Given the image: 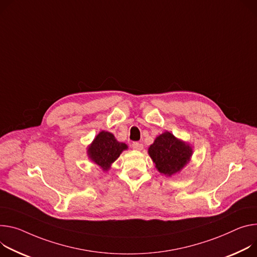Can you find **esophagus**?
I'll list each match as a JSON object with an SVG mask.
<instances>
[{"instance_id": "esophagus-1", "label": "esophagus", "mask_w": 257, "mask_h": 257, "mask_svg": "<svg viewBox=\"0 0 257 257\" xmlns=\"http://www.w3.org/2000/svg\"><path fill=\"white\" fill-rule=\"evenodd\" d=\"M131 147H132V149H134V150H137V151H142V150L144 149V146H143V144H141V143H137V142H134V143H132Z\"/></svg>"}]
</instances>
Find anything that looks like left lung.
Instances as JSON below:
<instances>
[{
    "mask_svg": "<svg viewBox=\"0 0 257 257\" xmlns=\"http://www.w3.org/2000/svg\"><path fill=\"white\" fill-rule=\"evenodd\" d=\"M192 148L178 141L170 132H165L156 138L149 148V154L160 173L171 176L180 171L190 161Z\"/></svg>",
    "mask_w": 257,
    "mask_h": 257,
    "instance_id": "8db88e82",
    "label": "left lung"
}]
</instances>
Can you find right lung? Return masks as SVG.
I'll return each instance as SVG.
<instances>
[{"instance_id": "right-lung-1", "label": "right lung", "mask_w": 257, "mask_h": 257, "mask_svg": "<svg viewBox=\"0 0 257 257\" xmlns=\"http://www.w3.org/2000/svg\"><path fill=\"white\" fill-rule=\"evenodd\" d=\"M127 149L123 143L116 142L114 136L106 131H101L89 147L88 156L102 170H107L112 162L119 158L121 153Z\"/></svg>"}]
</instances>
